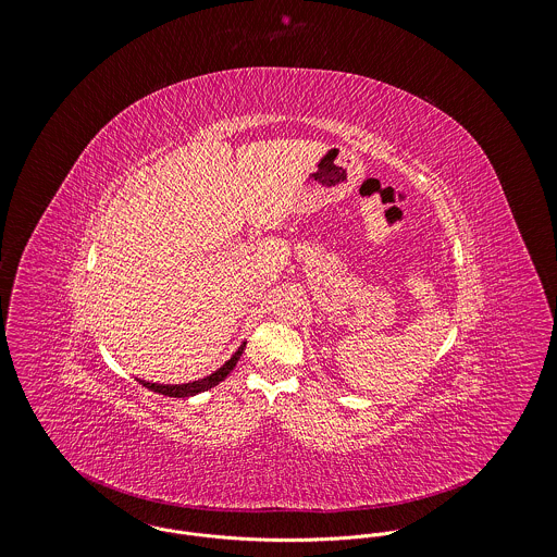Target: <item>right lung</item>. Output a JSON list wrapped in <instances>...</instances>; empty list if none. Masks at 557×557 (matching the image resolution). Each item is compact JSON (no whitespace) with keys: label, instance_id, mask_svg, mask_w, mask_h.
Here are the masks:
<instances>
[{"label":"right lung","instance_id":"1","mask_svg":"<svg viewBox=\"0 0 557 557\" xmlns=\"http://www.w3.org/2000/svg\"><path fill=\"white\" fill-rule=\"evenodd\" d=\"M244 348H246V342L237 348V352H235L220 370H215L213 374H209V376H205V379H198V381H191V383H181V385H163V383H148V381H139V383H141L144 387L152 389V392L163 394V396H174V398L196 396V394H200V392H207V389L215 387L220 381H224V379L228 376V372L237 366V361H239Z\"/></svg>","mask_w":557,"mask_h":557}]
</instances>
